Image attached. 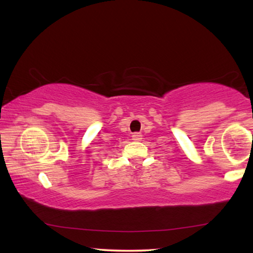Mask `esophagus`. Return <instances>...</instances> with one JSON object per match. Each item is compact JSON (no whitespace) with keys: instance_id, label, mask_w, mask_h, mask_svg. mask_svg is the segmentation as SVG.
<instances>
[{"instance_id":"1","label":"esophagus","mask_w":253,"mask_h":253,"mask_svg":"<svg viewBox=\"0 0 253 253\" xmlns=\"http://www.w3.org/2000/svg\"><path fill=\"white\" fill-rule=\"evenodd\" d=\"M142 135H141V133H139V132H134L133 134H132V139L133 140H135V141H139V140H141V138Z\"/></svg>"}]
</instances>
